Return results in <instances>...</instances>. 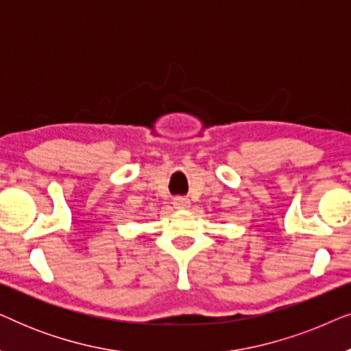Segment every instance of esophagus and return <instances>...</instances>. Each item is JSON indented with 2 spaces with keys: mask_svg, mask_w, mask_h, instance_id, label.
<instances>
[{
  "mask_svg": "<svg viewBox=\"0 0 351 351\" xmlns=\"http://www.w3.org/2000/svg\"><path fill=\"white\" fill-rule=\"evenodd\" d=\"M172 204H174L177 209H185L190 206V199L185 198V196H176V198L172 199Z\"/></svg>",
  "mask_w": 351,
  "mask_h": 351,
  "instance_id": "esophagus-1",
  "label": "esophagus"
}]
</instances>
